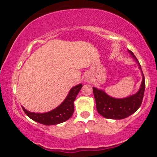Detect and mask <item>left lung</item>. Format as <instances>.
<instances>
[{
	"label": "left lung",
	"mask_w": 157,
	"mask_h": 157,
	"mask_svg": "<svg viewBox=\"0 0 157 157\" xmlns=\"http://www.w3.org/2000/svg\"><path fill=\"white\" fill-rule=\"evenodd\" d=\"M131 57L137 63L139 68H140L142 75V80L139 91L134 94L117 99L110 97L105 91L93 87V93L94 96L96 107L98 113L107 119L122 120L134 113L141 105L145 89V77L142 71L141 66L136 57L132 52L128 50Z\"/></svg>",
	"instance_id": "8db88e82"
}]
</instances>
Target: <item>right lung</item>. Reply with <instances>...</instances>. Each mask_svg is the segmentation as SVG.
Wrapping results in <instances>:
<instances>
[{
	"label": "right lung",
	"instance_id": "1",
	"mask_svg": "<svg viewBox=\"0 0 157 157\" xmlns=\"http://www.w3.org/2000/svg\"><path fill=\"white\" fill-rule=\"evenodd\" d=\"M82 87V84H78L75 87L71 88L64 101L60 105L57 106L56 109L52 110L48 112H30L25 109L23 106L22 109L29 117L31 118L34 121L39 122L43 125H52L62 123V122L68 120L72 116L74 111H75L74 102Z\"/></svg>",
	"mask_w": 157,
	"mask_h": 157
}]
</instances>
